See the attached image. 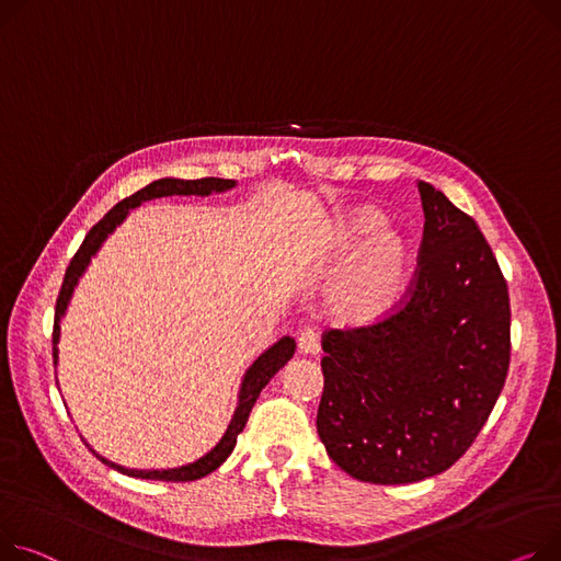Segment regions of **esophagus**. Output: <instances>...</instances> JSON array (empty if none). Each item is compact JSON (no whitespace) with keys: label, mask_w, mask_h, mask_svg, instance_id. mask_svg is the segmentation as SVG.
Instances as JSON below:
<instances>
[{"label":"esophagus","mask_w":561,"mask_h":561,"mask_svg":"<svg viewBox=\"0 0 561 561\" xmlns=\"http://www.w3.org/2000/svg\"><path fill=\"white\" fill-rule=\"evenodd\" d=\"M297 350L300 354L309 356V354H318L320 352V343H318V335L311 329H305L300 333V339H297Z\"/></svg>","instance_id":"esophagus-1"}]
</instances>
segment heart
<instances>
[{"label": "heart", "instance_id": "b5f03b06", "mask_svg": "<svg viewBox=\"0 0 561 561\" xmlns=\"http://www.w3.org/2000/svg\"><path fill=\"white\" fill-rule=\"evenodd\" d=\"M381 218L356 209L335 222L333 250L350 254L329 293L331 316L350 327L375 324L390 316L410 282V252L390 232H377ZM370 237L367 238L366 234Z\"/></svg>", "mask_w": 561, "mask_h": 561}]
</instances>
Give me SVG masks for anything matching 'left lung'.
I'll use <instances>...</instances> for the list:
<instances>
[{"label":"left lung","mask_w":561,"mask_h":561,"mask_svg":"<svg viewBox=\"0 0 561 561\" xmlns=\"http://www.w3.org/2000/svg\"><path fill=\"white\" fill-rule=\"evenodd\" d=\"M424 237L413 284L386 320L322 335L318 435L352 478L405 484L458 462L510 367V295L476 220L417 182Z\"/></svg>","instance_id":"8db88e82"}]
</instances>
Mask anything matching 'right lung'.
Here are the masks:
<instances>
[{
    "instance_id": "1",
    "label": "right lung",
    "mask_w": 561,
    "mask_h": 561,
    "mask_svg": "<svg viewBox=\"0 0 561 561\" xmlns=\"http://www.w3.org/2000/svg\"><path fill=\"white\" fill-rule=\"evenodd\" d=\"M237 186L234 180H222V178H201V180H178V178H162L156 180L151 184H146L144 190H139L137 194L124 198L122 203H117L112 207L96 226L88 232L85 241L81 243L79 252L73 254V259L69 261V268L65 273L58 300H56V318H54V365H58V343H60V320L69 307V300L73 295V288H77L81 275L85 273V268L90 266L92 256L99 252V248L103 245V241L107 239V234H112L117 230V226L126 220L128 211L139 207L146 201L153 198H162V196H209V194H220L228 192ZM295 354V341L290 335H284L273 347H268L264 354H261L243 375L241 381V390H239V403L232 415V422L228 424L226 435L220 437V442L214 446L209 454H205L203 458H198L196 462L182 465L175 469H126L122 465H115L105 460L103 456H99L96 451H92L103 465H107L110 469H117L119 473L133 476V478H146V480H167V482H190V480H198L207 473H211L214 469H218L222 462L228 460V456L234 451L237 446V437L239 433L245 428V422L250 417V410L256 401V397L261 394L268 386V381L277 375V371L293 358Z\"/></svg>"
}]
</instances>
